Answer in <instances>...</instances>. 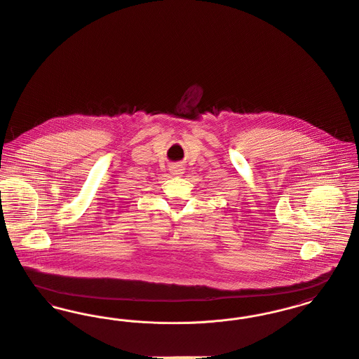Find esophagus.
<instances>
[{"mask_svg": "<svg viewBox=\"0 0 359 359\" xmlns=\"http://www.w3.org/2000/svg\"><path fill=\"white\" fill-rule=\"evenodd\" d=\"M184 170H185V168H182V166L174 165V166L170 168V172H171L172 175H181V174H184Z\"/></svg>", "mask_w": 359, "mask_h": 359, "instance_id": "1", "label": "esophagus"}]
</instances>
